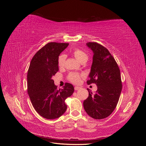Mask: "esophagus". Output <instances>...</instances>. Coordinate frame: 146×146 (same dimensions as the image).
<instances>
[{"instance_id": "1", "label": "esophagus", "mask_w": 146, "mask_h": 146, "mask_svg": "<svg viewBox=\"0 0 146 146\" xmlns=\"http://www.w3.org/2000/svg\"><path fill=\"white\" fill-rule=\"evenodd\" d=\"M80 88H80V87H79V86H75L74 89H75V90L77 91V90H80Z\"/></svg>"}]
</instances>
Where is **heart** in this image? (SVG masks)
<instances>
[{"label":"heart","instance_id":"1","mask_svg":"<svg viewBox=\"0 0 146 146\" xmlns=\"http://www.w3.org/2000/svg\"><path fill=\"white\" fill-rule=\"evenodd\" d=\"M73 54L74 56L76 58V59H77L80 63L83 62V61H86H86L88 59V55L85 52L83 51L82 50L78 49V48H77V49L74 50V51L73 52ZM66 59V55L64 54L61 55L59 56L58 61L59 67L60 68L63 67L65 64ZM81 77H82V75H80L78 73L70 72L68 76V78L69 80L73 83L78 84L80 82Z\"/></svg>","mask_w":146,"mask_h":146}]
</instances>
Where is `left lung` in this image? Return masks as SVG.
<instances>
[{"mask_svg":"<svg viewBox=\"0 0 146 146\" xmlns=\"http://www.w3.org/2000/svg\"><path fill=\"white\" fill-rule=\"evenodd\" d=\"M93 53L87 83H94L98 90L83 102L86 113L95 119L108 117L115 109L122 91L121 72L115 60L107 48L97 42H87Z\"/></svg>","mask_w":146,"mask_h":146,"instance_id":"8db88e82","label":"left lung"}]
</instances>
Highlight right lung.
Masks as SVG:
<instances>
[{
    "instance_id": "right-lung-1",
    "label": "right lung",
    "mask_w": 146,
    "mask_h": 146,
    "mask_svg": "<svg viewBox=\"0 0 146 146\" xmlns=\"http://www.w3.org/2000/svg\"><path fill=\"white\" fill-rule=\"evenodd\" d=\"M68 45V43H47L36 53L29 66L28 94L35 110L47 119L63 115L67 109L64 101L74 91L73 85L68 83L58 90L52 78L59 70V55Z\"/></svg>"
}]
</instances>
